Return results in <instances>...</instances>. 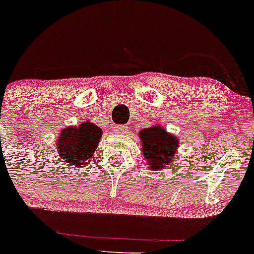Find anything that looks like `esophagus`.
<instances>
[{"label":"esophagus","mask_w":254,"mask_h":254,"mask_svg":"<svg viewBox=\"0 0 254 254\" xmlns=\"http://www.w3.org/2000/svg\"><path fill=\"white\" fill-rule=\"evenodd\" d=\"M127 127L125 125H116L114 127V132L116 133H125L127 132Z\"/></svg>","instance_id":"obj_1"}]
</instances>
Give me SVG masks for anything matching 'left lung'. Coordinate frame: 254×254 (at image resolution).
<instances>
[{"label": "left lung", "mask_w": 254, "mask_h": 254, "mask_svg": "<svg viewBox=\"0 0 254 254\" xmlns=\"http://www.w3.org/2000/svg\"><path fill=\"white\" fill-rule=\"evenodd\" d=\"M142 153L150 170H161L171 164L178 147V138L160 125L142 129L140 131Z\"/></svg>", "instance_id": "8db88e82"}]
</instances>
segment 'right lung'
Masks as SVG:
<instances>
[{"label": "right lung", "instance_id": "add662e5", "mask_svg": "<svg viewBox=\"0 0 254 254\" xmlns=\"http://www.w3.org/2000/svg\"><path fill=\"white\" fill-rule=\"evenodd\" d=\"M101 135V129L90 122L65 127L58 137V153L69 166L82 168L95 153Z\"/></svg>", "mask_w": 254, "mask_h": 254}]
</instances>
